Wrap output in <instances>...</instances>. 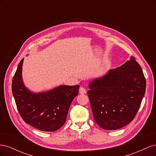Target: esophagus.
<instances>
[{"label": "esophagus", "instance_id": "obj_1", "mask_svg": "<svg viewBox=\"0 0 156 156\" xmlns=\"http://www.w3.org/2000/svg\"><path fill=\"white\" fill-rule=\"evenodd\" d=\"M79 93L81 94H84L87 93V90H85V88H84L83 87H81L79 88Z\"/></svg>", "mask_w": 156, "mask_h": 156}]
</instances>
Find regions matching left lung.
Masks as SVG:
<instances>
[{
	"label": "left lung",
	"mask_w": 156,
	"mask_h": 156,
	"mask_svg": "<svg viewBox=\"0 0 156 156\" xmlns=\"http://www.w3.org/2000/svg\"><path fill=\"white\" fill-rule=\"evenodd\" d=\"M88 88L94 120L103 129L116 130L133 120L144 96L146 79L131 56L121 66L92 79Z\"/></svg>",
	"instance_id": "1"
}]
</instances>
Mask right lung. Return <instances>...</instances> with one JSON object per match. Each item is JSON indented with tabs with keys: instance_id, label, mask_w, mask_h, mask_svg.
I'll list each match as a JSON object with an SVG mask.
<instances>
[{
	"instance_id": "add662e5",
	"label": "right lung",
	"mask_w": 156,
	"mask_h": 156,
	"mask_svg": "<svg viewBox=\"0 0 156 156\" xmlns=\"http://www.w3.org/2000/svg\"><path fill=\"white\" fill-rule=\"evenodd\" d=\"M24 58L12 80V93L19 112L27 124L44 131H54L66 120L71 103L78 95L79 85H60L34 92L25 85L22 77Z\"/></svg>"
}]
</instances>
